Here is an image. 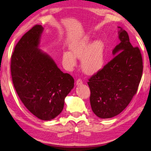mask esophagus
Returning a JSON list of instances; mask_svg holds the SVG:
<instances>
[{"instance_id":"obj_1","label":"esophagus","mask_w":151,"mask_h":151,"mask_svg":"<svg viewBox=\"0 0 151 151\" xmlns=\"http://www.w3.org/2000/svg\"><path fill=\"white\" fill-rule=\"evenodd\" d=\"M82 84H83V81H82L81 79L78 78V79H77V80H76V85L79 86V85H82Z\"/></svg>"}]
</instances>
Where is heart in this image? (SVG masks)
I'll return each mask as SVG.
<instances>
[{
	"label": "heart",
	"instance_id": "1",
	"mask_svg": "<svg viewBox=\"0 0 151 151\" xmlns=\"http://www.w3.org/2000/svg\"><path fill=\"white\" fill-rule=\"evenodd\" d=\"M70 52L63 53V63L68 69L76 65V58L81 59V67L87 75H93L103 67L105 63V45L101 40H94L90 35H84L70 45Z\"/></svg>",
	"mask_w": 151,
	"mask_h": 151
}]
</instances>
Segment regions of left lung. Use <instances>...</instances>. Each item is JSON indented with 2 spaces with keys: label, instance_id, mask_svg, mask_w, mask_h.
<instances>
[{
  "label": "left lung",
  "instance_id": "obj_1",
  "mask_svg": "<svg viewBox=\"0 0 151 151\" xmlns=\"http://www.w3.org/2000/svg\"><path fill=\"white\" fill-rule=\"evenodd\" d=\"M119 29L121 42L113 50L114 57L89 78L92 110L101 119L118 115L137 93L142 74L139 48L133 47L126 30Z\"/></svg>",
  "mask_w": 151,
  "mask_h": 151
}]
</instances>
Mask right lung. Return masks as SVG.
<instances>
[{"mask_svg": "<svg viewBox=\"0 0 151 151\" xmlns=\"http://www.w3.org/2000/svg\"><path fill=\"white\" fill-rule=\"evenodd\" d=\"M43 29L35 25L22 36L12 53L11 70L15 90L26 108L40 120L50 121L62 112L75 81L39 48Z\"/></svg>", "mask_w": 151, "mask_h": 151, "instance_id": "1", "label": "right lung"}]
</instances>
